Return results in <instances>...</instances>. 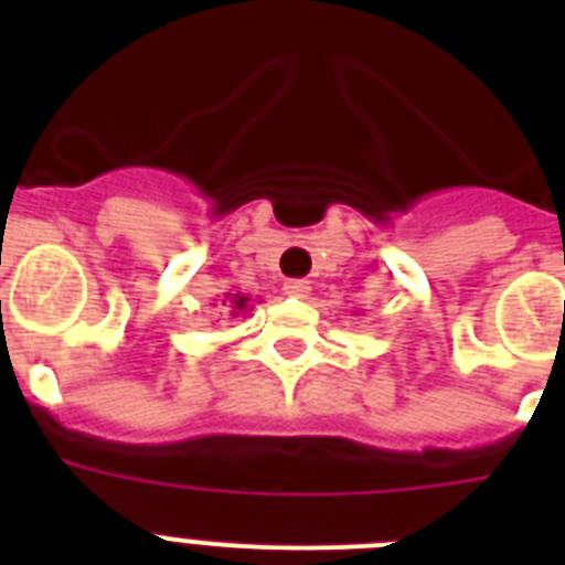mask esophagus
<instances>
[{
  "instance_id": "34e87169",
  "label": "esophagus",
  "mask_w": 565,
  "mask_h": 565,
  "mask_svg": "<svg viewBox=\"0 0 565 565\" xmlns=\"http://www.w3.org/2000/svg\"><path fill=\"white\" fill-rule=\"evenodd\" d=\"M282 291H286L288 297H294V299H302V297H308L311 286H308L306 279H288L286 286H282Z\"/></svg>"
}]
</instances>
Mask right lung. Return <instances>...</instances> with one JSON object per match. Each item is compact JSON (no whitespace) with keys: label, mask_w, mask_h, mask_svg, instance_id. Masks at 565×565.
Masks as SVG:
<instances>
[{"label":"right lung","mask_w":565,"mask_h":565,"mask_svg":"<svg viewBox=\"0 0 565 565\" xmlns=\"http://www.w3.org/2000/svg\"><path fill=\"white\" fill-rule=\"evenodd\" d=\"M214 306H221V311L232 313V317H239V313L252 311V297L246 294H223L221 302H214Z\"/></svg>","instance_id":"obj_1"}]
</instances>
